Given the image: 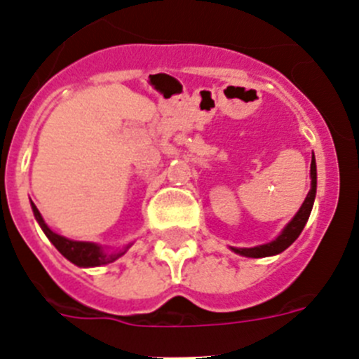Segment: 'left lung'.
<instances>
[{"label":"left lung","instance_id":"8db88e82","mask_svg":"<svg viewBox=\"0 0 359 359\" xmlns=\"http://www.w3.org/2000/svg\"><path fill=\"white\" fill-rule=\"evenodd\" d=\"M314 196H316V161H314L313 156V159H311V191L307 193V198L304 200L297 215L292 219V222L283 229V233L267 245H260V247L253 248H233L234 252L245 257H252V259H260V257L276 255V253H281L283 250H287L299 238V234L302 233L304 226H306L307 219L311 215V210H313Z\"/></svg>","mask_w":359,"mask_h":359}]
</instances>
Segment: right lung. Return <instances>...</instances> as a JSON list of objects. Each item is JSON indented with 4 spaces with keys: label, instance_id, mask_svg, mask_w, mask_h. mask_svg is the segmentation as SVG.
Returning a JSON list of instances; mask_svg holds the SVG:
<instances>
[{
    "label": "right lung",
    "instance_id": "1",
    "mask_svg": "<svg viewBox=\"0 0 359 359\" xmlns=\"http://www.w3.org/2000/svg\"><path fill=\"white\" fill-rule=\"evenodd\" d=\"M31 205H32V212H34L36 220L39 222V226H41L43 233L46 234V238L55 245V248L59 250L67 260H71V262L76 264V266L95 267V266H102V264H111L114 262L118 257H121L123 253H125V252L104 253L99 245L86 243V241H72V240H67V238L60 236V234L53 233V231L45 224V220H43L41 213H39V210L36 208L34 203H31Z\"/></svg>",
    "mask_w": 359,
    "mask_h": 359
}]
</instances>
